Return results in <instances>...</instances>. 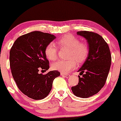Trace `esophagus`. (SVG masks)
<instances>
[{
    "label": "esophagus",
    "mask_w": 121,
    "mask_h": 121,
    "mask_svg": "<svg viewBox=\"0 0 121 121\" xmlns=\"http://www.w3.org/2000/svg\"><path fill=\"white\" fill-rule=\"evenodd\" d=\"M60 75H61L62 76L65 77V78H69V77L70 76V75L69 74L64 73H60Z\"/></svg>",
    "instance_id": "34e87169"
}]
</instances>
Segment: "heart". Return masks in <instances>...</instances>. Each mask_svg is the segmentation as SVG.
Instances as JSON below:
<instances>
[{"mask_svg":"<svg viewBox=\"0 0 121 121\" xmlns=\"http://www.w3.org/2000/svg\"><path fill=\"white\" fill-rule=\"evenodd\" d=\"M60 48L68 50V60H59L51 65V68L64 73L70 72L76 68L77 62L82 64L88 57L89 54L88 46L84 42H80L79 39L71 35H67L56 41ZM57 50L55 45L50 43L45 49V54L50 60H54L57 57Z\"/></svg>","mask_w":121,"mask_h":121,"instance_id":"b5f03b06","label":"heart"}]
</instances>
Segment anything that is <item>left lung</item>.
Wrapping results in <instances>:
<instances>
[{
    "mask_svg": "<svg viewBox=\"0 0 121 121\" xmlns=\"http://www.w3.org/2000/svg\"><path fill=\"white\" fill-rule=\"evenodd\" d=\"M77 35L86 40L89 54L85 62L78 70L79 83L71 87L75 96L82 98L92 96L104 86L112 61L110 48L102 36L93 32H77ZM84 74H83V73Z\"/></svg>",
    "mask_w": 121,
    "mask_h": 121,
    "instance_id": "left-lung-1",
    "label": "left lung"
}]
</instances>
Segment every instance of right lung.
Wrapping results in <instances>:
<instances>
[{
	"instance_id": "obj_1",
	"label": "right lung",
	"mask_w": 121,
	"mask_h": 121,
	"mask_svg": "<svg viewBox=\"0 0 121 121\" xmlns=\"http://www.w3.org/2000/svg\"><path fill=\"white\" fill-rule=\"evenodd\" d=\"M56 37L49 33L33 31L18 37L11 48L9 64L14 80L24 95L35 100L46 98L53 80L60 75L57 70L39 73L40 68H50L45 49Z\"/></svg>"
}]
</instances>
